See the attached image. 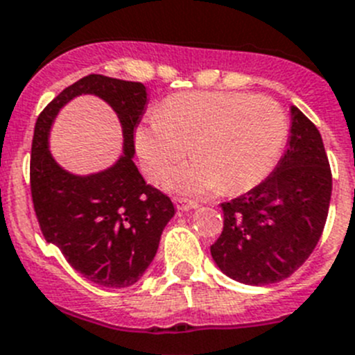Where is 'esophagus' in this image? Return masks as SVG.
I'll return each mask as SVG.
<instances>
[{
  "mask_svg": "<svg viewBox=\"0 0 355 355\" xmlns=\"http://www.w3.org/2000/svg\"><path fill=\"white\" fill-rule=\"evenodd\" d=\"M175 205H177L178 210H182V211L196 210L198 208L196 201H191V200H187V198H177V200H175Z\"/></svg>",
  "mask_w": 355,
  "mask_h": 355,
  "instance_id": "obj_1",
  "label": "esophagus"
}]
</instances>
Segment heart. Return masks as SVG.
Masks as SVG:
<instances>
[{
  "label": "heart",
  "instance_id": "heart-1",
  "mask_svg": "<svg viewBox=\"0 0 355 355\" xmlns=\"http://www.w3.org/2000/svg\"><path fill=\"white\" fill-rule=\"evenodd\" d=\"M287 140V117L270 98L241 92H182L168 98L137 129L135 144L148 177L157 180L189 154L193 162L171 171L170 191L236 194L270 175Z\"/></svg>",
  "mask_w": 355,
  "mask_h": 355
}]
</instances>
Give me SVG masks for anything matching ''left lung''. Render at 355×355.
Instances as JSON below:
<instances>
[{"mask_svg":"<svg viewBox=\"0 0 355 355\" xmlns=\"http://www.w3.org/2000/svg\"><path fill=\"white\" fill-rule=\"evenodd\" d=\"M287 150L266 180L223 203L224 230L210 247L217 268L236 282L268 286L291 277L313 252L329 211V161L322 137L291 107Z\"/></svg>","mask_w":355,"mask_h":355,"instance_id":"1","label":"left lung"}]
</instances>
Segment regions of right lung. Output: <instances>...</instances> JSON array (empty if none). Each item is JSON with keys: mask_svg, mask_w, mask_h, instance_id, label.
I'll return each mask as SVG.
<instances>
[{"mask_svg": "<svg viewBox=\"0 0 355 355\" xmlns=\"http://www.w3.org/2000/svg\"><path fill=\"white\" fill-rule=\"evenodd\" d=\"M96 95L118 115L123 154L94 174H71L53 159L48 137L58 112L78 95ZM140 82L87 75L49 103L38 115L31 147V196L49 243L87 280L110 289L137 284L154 261L162 230L175 215L168 196L138 171L135 132L147 108Z\"/></svg>", "mask_w": 355, "mask_h": 355, "instance_id": "1", "label": "right lung"}]
</instances>
